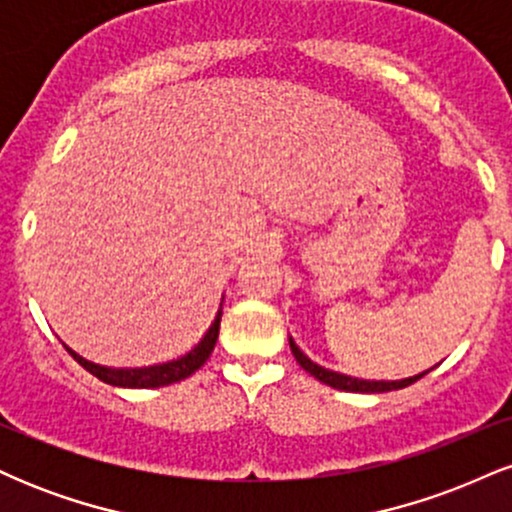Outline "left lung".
<instances>
[{
	"label": "left lung",
	"instance_id": "8db88e82",
	"mask_svg": "<svg viewBox=\"0 0 512 512\" xmlns=\"http://www.w3.org/2000/svg\"><path fill=\"white\" fill-rule=\"evenodd\" d=\"M289 344H291L293 356H296V361L301 363V368L308 370V373L313 375L315 380H320V383L334 387V390H344V392H390V390H402V387L416 383V380L424 378V375L428 373V370H424V373L414 375V378H404V380H358V378H351V375L334 373V370H327V368L317 366V363L310 361L308 356L301 354V349H298L296 344H293V342H289Z\"/></svg>",
	"mask_w": 512,
	"mask_h": 512
}]
</instances>
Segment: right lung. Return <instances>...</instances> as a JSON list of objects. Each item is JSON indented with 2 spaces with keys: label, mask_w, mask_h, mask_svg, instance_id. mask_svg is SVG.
<instances>
[{
  "label": "right lung",
  "mask_w": 512,
  "mask_h": 512,
  "mask_svg": "<svg viewBox=\"0 0 512 512\" xmlns=\"http://www.w3.org/2000/svg\"><path fill=\"white\" fill-rule=\"evenodd\" d=\"M219 325H221V310L216 313V320L211 322L209 332L204 334V339L199 342L190 354L180 356L178 361H168V363H158V366H149V368H108V366H98V363L86 361L79 354H74L72 349L67 346L69 354L74 356V361H79V366H84L88 373L96 375L98 380L103 383L115 385V387H163V385H173L180 383V380L190 378L195 370H199L207 363V358L214 351L216 339H219Z\"/></svg>",
  "instance_id": "right-lung-1"
}]
</instances>
